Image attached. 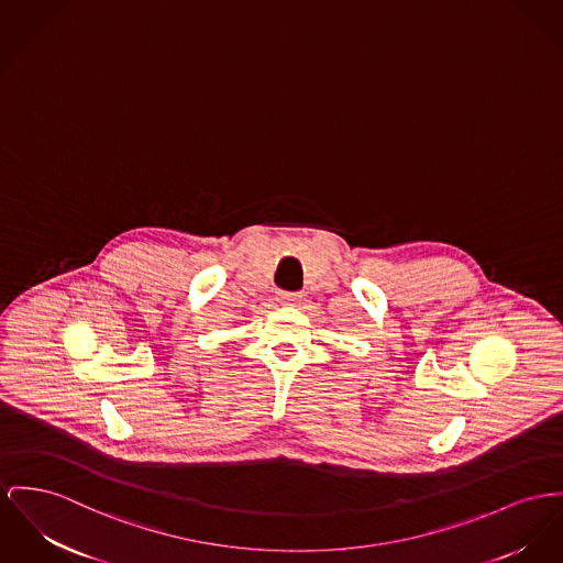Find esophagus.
Listing matches in <instances>:
<instances>
[{"label":"esophagus","mask_w":563,"mask_h":563,"mask_svg":"<svg viewBox=\"0 0 563 563\" xmlns=\"http://www.w3.org/2000/svg\"><path fill=\"white\" fill-rule=\"evenodd\" d=\"M277 300L282 305H297L300 300L299 292H277Z\"/></svg>","instance_id":"esophagus-1"}]
</instances>
